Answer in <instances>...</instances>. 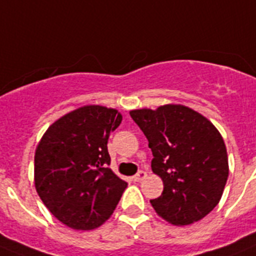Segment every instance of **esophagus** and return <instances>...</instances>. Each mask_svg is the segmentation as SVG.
Returning a JSON list of instances; mask_svg holds the SVG:
<instances>
[{"instance_id":"obj_1","label":"esophagus","mask_w":256,"mask_h":256,"mask_svg":"<svg viewBox=\"0 0 256 256\" xmlns=\"http://www.w3.org/2000/svg\"><path fill=\"white\" fill-rule=\"evenodd\" d=\"M146 176H147V174L144 171H139L138 174H136V175L134 176V182H142V180H144V178H146Z\"/></svg>"}]
</instances>
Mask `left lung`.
Listing matches in <instances>:
<instances>
[{
  "label": "left lung",
  "mask_w": 256,
  "mask_h": 256,
  "mask_svg": "<svg viewBox=\"0 0 256 256\" xmlns=\"http://www.w3.org/2000/svg\"><path fill=\"white\" fill-rule=\"evenodd\" d=\"M152 151L151 168L163 193L151 200L159 217L176 226L202 220L216 208L229 176L226 146L216 126L184 105L130 112Z\"/></svg>",
  "instance_id": "obj_1"
}]
</instances>
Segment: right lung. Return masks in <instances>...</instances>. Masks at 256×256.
Segmentation results:
<instances>
[{"mask_svg": "<svg viewBox=\"0 0 256 256\" xmlns=\"http://www.w3.org/2000/svg\"><path fill=\"white\" fill-rule=\"evenodd\" d=\"M121 121V113L112 108L81 106L54 122L36 146L35 189L70 229L102 225L128 186L109 168L108 139Z\"/></svg>", "mask_w": 256, "mask_h": 256, "instance_id": "1", "label": "right lung"}]
</instances>
